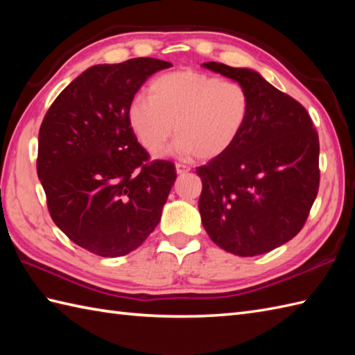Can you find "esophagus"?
Returning a JSON list of instances; mask_svg holds the SVG:
<instances>
[{
	"instance_id": "34e87169",
	"label": "esophagus",
	"mask_w": 355,
	"mask_h": 355,
	"mask_svg": "<svg viewBox=\"0 0 355 355\" xmlns=\"http://www.w3.org/2000/svg\"><path fill=\"white\" fill-rule=\"evenodd\" d=\"M175 168H177V173H178V175H183V173L191 171V166L183 164V163H177Z\"/></svg>"
}]
</instances>
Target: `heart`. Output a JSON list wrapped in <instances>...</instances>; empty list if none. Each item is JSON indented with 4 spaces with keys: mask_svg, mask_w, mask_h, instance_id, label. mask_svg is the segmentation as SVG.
<instances>
[{
    "mask_svg": "<svg viewBox=\"0 0 355 355\" xmlns=\"http://www.w3.org/2000/svg\"><path fill=\"white\" fill-rule=\"evenodd\" d=\"M250 116V94L235 80L195 70L166 73L150 82L148 101H132L128 120L140 145L158 153L175 126V150L210 160L224 154Z\"/></svg>",
    "mask_w": 355,
    "mask_h": 355,
    "instance_id": "1",
    "label": "heart"
}]
</instances>
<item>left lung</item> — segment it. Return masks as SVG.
Wrapping results in <instances>:
<instances>
[{
    "label": "left lung",
    "mask_w": 355,
    "mask_h": 355,
    "mask_svg": "<svg viewBox=\"0 0 355 355\" xmlns=\"http://www.w3.org/2000/svg\"><path fill=\"white\" fill-rule=\"evenodd\" d=\"M202 65L250 94V116L239 137L197 168L202 225L225 252L267 253L302 230L318 197V131L302 105L261 74L220 62Z\"/></svg>",
    "instance_id": "left-lung-1"
}]
</instances>
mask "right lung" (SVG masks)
I'll use <instances>...</instances> for the list:
<instances>
[{
	"label": "right lung",
	"instance_id": "obj_1",
	"mask_svg": "<svg viewBox=\"0 0 355 355\" xmlns=\"http://www.w3.org/2000/svg\"><path fill=\"white\" fill-rule=\"evenodd\" d=\"M171 65L154 58L93 65L44 116L36 171L49 212L89 253L128 254L160 223L175 164L150 160L131 130L128 110L145 80Z\"/></svg>",
	"mask_w": 355,
	"mask_h": 355
}]
</instances>
